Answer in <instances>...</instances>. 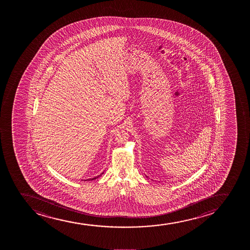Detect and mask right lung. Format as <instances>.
Returning a JSON list of instances; mask_svg holds the SVG:
<instances>
[{"label":"right lung","mask_w":250,"mask_h":250,"mask_svg":"<svg viewBox=\"0 0 250 250\" xmlns=\"http://www.w3.org/2000/svg\"><path fill=\"white\" fill-rule=\"evenodd\" d=\"M103 173H104V172H103ZM103 173H102V174H103ZM98 177H99V176H98V177H95V178H90L89 180H94L96 178H98ZM85 181H86V180H85Z\"/></svg>","instance_id":"add662e5"}]
</instances>
